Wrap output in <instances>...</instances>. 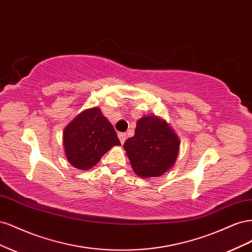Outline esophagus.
<instances>
[{"mask_svg": "<svg viewBox=\"0 0 252 252\" xmlns=\"http://www.w3.org/2000/svg\"><path fill=\"white\" fill-rule=\"evenodd\" d=\"M119 139H120V141H121V143L122 144H124V142L126 141V138H127V135H126V133H124V132H119Z\"/></svg>", "mask_w": 252, "mask_h": 252, "instance_id": "esophagus-1", "label": "esophagus"}]
</instances>
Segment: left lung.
<instances>
[{"label":"left lung","mask_w":252,"mask_h":252,"mask_svg":"<svg viewBox=\"0 0 252 252\" xmlns=\"http://www.w3.org/2000/svg\"><path fill=\"white\" fill-rule=\"evenodd\" d=\"M123 147L133 171L142 178H154L173 166L180 140L164 121L149 116L136 122L134 135L126 140Z\"/></svg>","instance_id":"obj_1"}]
</instances>
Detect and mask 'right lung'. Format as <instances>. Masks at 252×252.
Listing matches in <instances>:
<instances>
[{
  "instance_id": "1",
  "label": "right lung",
  "mask_w": 252,
  "mask_h": 252,
  "mask_svg": "<svg viewBox=\"0 0 252 252\" xmlns=\"http://www.w3.org/2000/svg\"><path fill=\"white\" fill-rule=\"evenodd\" d=\"M116 145H121L116 130L96 107L83 111L64 130L66 157L81 170L94 167Z\"/></svg>"
}]
</instances>
